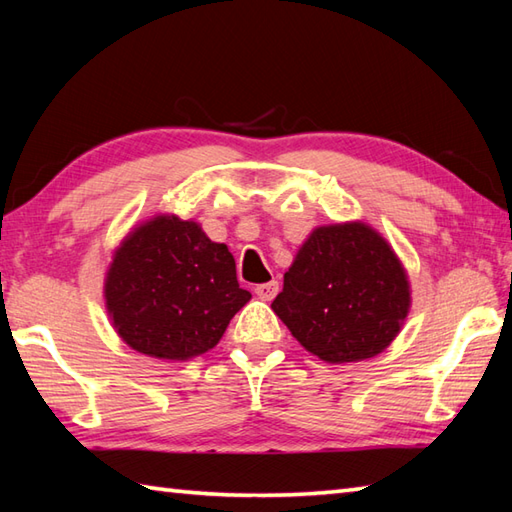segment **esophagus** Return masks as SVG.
Segmentation results:
<instances>
[{
	"label": "esophagus",
	"instance_id": "34e87169",
	"mask_svg": "<svg viewBox=\"0 0 512 512\" xmlns=\"http://www.w3.org/2000/svg\"><path fill=\"white\" fill-rule=\"evenodd\" d=\"M279 292L277 281H268V284H259L255 286V295L262 301H273Z\"/></svg>",
	"mask_w": 512,
	"mask_h": 512
}]
</instances>
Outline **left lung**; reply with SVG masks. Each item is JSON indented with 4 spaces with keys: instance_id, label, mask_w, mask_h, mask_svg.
<instances>
[{
    "instance_id": "8db88e82",
    "label": "left lung",
    "mask_w": 512,
    "mask_h": 512,
    "mask_svg": "<svg viewBox=\"0 0 512 512\" xmlns=\"http://www.w3.org/2000/svg\"><path fill=\"white\" fill-rule=\"evenodd\" d=\"M277 317L321 361H365L387 350L411 308L407 270L365 222L319 226L297 250L275 297Z\"/></svg>"
}]
</instances>
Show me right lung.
I'll return each mask as SVG.
<instances>
[{
    "instance_id": "1",
    "label": "right lung",
    "mask_w": 512,
    "mask_h": 512,
    "mask_svg": "<svg viewBox=\"0 0 512 512\" xmlns=\"http://www.w3.org/2000/svg\"><path fill=\"white\" fill-rule=\"evenodd\" d=\"M103 295L116 334L162 361L213 350L250 299L226 244L211 242L198 222L167 213L132 228L114 250Z\"/></svg>"
}]
</instances>
